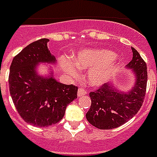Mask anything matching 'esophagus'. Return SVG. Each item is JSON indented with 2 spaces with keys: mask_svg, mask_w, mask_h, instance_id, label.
Here are the masks:
<instances>
[{
  "mask_svg": "<svg viewBox=\"0 0 157 157\" xmlns=\"http://www.w3.org/2000/svg\"><path fill=\"white\" fill-rule=\"evenodd\" d=\"M86 94H87V93H86V91L85 90L84 88H82V87L78 88V97L83 96V95H86Z\"/></svg>",
  "mask_w": 157,
  "mask_h": 157,
  "instance_id": "obj_1",
  "label": "esophagus"
}]
</instances>
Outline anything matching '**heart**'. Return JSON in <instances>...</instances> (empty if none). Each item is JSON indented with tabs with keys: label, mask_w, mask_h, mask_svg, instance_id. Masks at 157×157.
Wrapping results in <instances>:
<instances>
[{
	"label": "heart",
	"mask_w": 157,
	"mask_h": 157,
	"mask_svg": "<svg viewBox=\"0 0 157 157\" xmlns=\"http://www.w3.org/2000/svg\"><path fill=\"white\" fill-rule=\"evenodd\" d=\"M116 58L114 52L105 49H85L75 56L76 64L80 69H89L87 79L92 86H99L105 83L113 75L116 66L113 61ZM68 74L71 77L77 76V70L74 64L68 63L65 69Z\"/></svg>",
	"instance_id": "obj_1"
}]
</instances>
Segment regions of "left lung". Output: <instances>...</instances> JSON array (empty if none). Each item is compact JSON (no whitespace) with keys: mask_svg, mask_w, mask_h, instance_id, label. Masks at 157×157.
I'll use <instances>...</instances> for the list:
<instances>
[{"mask_svg":"<svg viewBox=\"0 0 157 157\" xmlns=\"http://www.w3.org/2000/svg\"><path fill=\"white\" fill-rule=\"evenodd\" d=\"M132 50V59L127 67L132 69L136 76L132 89L122 93L116 90L111 84H104L89 94L92 102L86 117L96 128H117L134 117L142 106L147 81V64L134 48Z\"/></svg>","mask_w":157,"mask_h":157,"instance_id":"obj_1","label":"left lung"}]
</instances>
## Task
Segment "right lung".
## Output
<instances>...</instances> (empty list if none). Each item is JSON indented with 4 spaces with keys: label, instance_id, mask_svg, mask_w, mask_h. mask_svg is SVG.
<instances>
[{
    "label": "right lung",
    "instance_id": "right-lung-1",
    "mask_svg": "<svg viewBox=\"0 0 157 157\" xmlns=\"http://www.w3.org/2000/svg\"><path fill=\"white\" fill-rule=\"evenodd\" d=\"M48 39L29 44L14 58L9 84L12 101L20 117L38 127H48L61 121L68 104L77 98L78 86L43 78L36 72L39 63H55L48 48Z\"/></svg>",
    "mask_w": 157,
    "mask_h": 157
}]
</instances>
